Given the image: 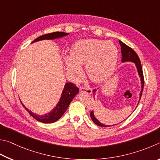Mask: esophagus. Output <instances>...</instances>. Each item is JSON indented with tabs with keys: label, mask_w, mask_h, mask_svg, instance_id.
I'll use <instances>...</instances> for the list:
<instances>
[{
	"label": "esophagus",
	"mask_w": 160,
	"mask_h": 160,
	"mask_svg": "<svg viewBox=\"0 0 160 160\" xmlns=\"http://www.w3.org/2000/svg\"><path fill=\"white\" fill-rule=\"evenodd\" d=\"M80 91H85V92H86V93H88L89 94L92 93L91 88H86V87H83V86H82V87H80Z\"/></svg>",
	"instance_id": "obj_1"
}]
</instances>
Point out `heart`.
Returning <instances> with one entry per match:
<instances>
[{"label": "heart", "mask_w": 160, "mask_h": 160, "mask_svg": "<svg viewBox=\"0 0 160 160\" xmlns=\"http://www.w3.org/2000/svg\"><path fill=\"white\" fill-rule=\"evenodd\" d=\"M65 58L67 67L75 79L83 74L81 65H86L88 77L95 82H101L112 74L118 59V50L112 42L98 39L80 41Z\"/></svg>", "instance_id": "heart-1"}]
</instances>
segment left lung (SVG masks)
Segmentation results:
<instances>
[{
    "instance_id": "left-lung-1",
    "label": "left lung",
    "mask_w": 160,
    "mask_h": 160,
    "mask_svg": "<svg viewBox=\"0 0 160 160\" xmlns=\"http://www.w3.org/2000/svg\"><path fill=\"white\" fill-rule=\"evenodd\" d=\"M119 44H120V46H121L122 62H128V61L133 62L136 64L137 69H138V72L140 77H141V88L142 89H141V93H140V99H141L142 93V91H143V87H144V77H143V72H142V65L141 63V60H140L138 55L136 54V52L134 51V50L131 48V47L128 46L127 45H126L121 41H119ZM96 91V89H94V90L93 91V93H95ZM90 114H91V119L93 120V122L96 125L99 126V127H110V126L104 125V124H101V123H100L96 117H95L94 114H93V111H91Z\"/></svg>"
}]
</instances>
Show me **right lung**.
Here are the masks:
<instances>
[{
    "label": "right lung",
    "instance_id": "obj_1",
    "mask_svg": "<svg viewBox=\"0 0 160 160\" xmlns=\"http://www.w3.org/2000/svg\"><path fill=\"white\" fill-rule=\"evenodd\" d=\"M68 35V33H64L62 32H53L50 33H48V34H45L43 36H41L36 38L32 43L36 41H38L41 40H45V39H55L60 37H62V36ZM78 88L76 86L74 83H67L64 88L63 89L62 93V96L60 98V101H59L58 104L57 106L53 109L52 111L50 112L48 114H45V115H37V114L32 113V112L29 111L27 108H25V109L28 111V112L32 117H33L36 120L46 123H52L55 122L58 120L60 117L63 115V114L65 112L67 109L68 108L70 102H72V99L74 98V96L78 93Z\"/></svg>",
    "mask_w": 160,
    "mask_h": 160
}]
</instances>
